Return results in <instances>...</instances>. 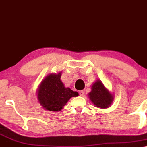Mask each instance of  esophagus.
<instances>
[{
    "mask_svg": "<svg viewBox=\"0 0 147 147\" xmlns=\"http://www.w3.org/2000/svg\"><path fill=\"white\" fill-rule=\"evenodd\" d=\"M79 94H80V96H83L84 94V91L83 90H80V91L78 92Z\"/></svg>",
    "mask_w": 147,
    "mask_h": 147,
    "instance_id": "esophagus-1",
    "label": "esophagus"
}]
</instances>
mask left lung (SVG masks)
Returning a JSON list of instances; mask_svg holds the SVG:
<instances>
[{"instance_id": "1", "label": "left lung", "mask_w": 147, "mask_h": 147, "mask_svg": "<svg viewBox=\"0 0 147 147\" xmlns=\"http://www.w3.org/2000/svg\"><path fill=\"white\" fill-rule=\"evenodd\" d=\"M89 98L96 106L100 108H108L113 100V96L100 80H97L93 84L92 92L89 94Z\"/></svg>"}]
</instances>
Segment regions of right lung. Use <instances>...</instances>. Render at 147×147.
Instances as JSON below:
<instances>
[{
	"label": "right lung",
	"mask_w": 147,
	"mask_h": 147,
	"mask_svg": "<svg viewBox=\"0 0 147 147\" xmlns=\"http://www.w3.org/2000/svg\"><path fill=\"white\" fill-rule=\"evenodd\" d=\"M61 72L50 74L41 83L38 90V100L45 110L60 111L71 97L77 96L78 92L65 88L60 80Z\"/></svg>",
	"instance_id": "right-lung-1"
}]
</instances>
